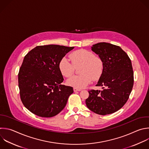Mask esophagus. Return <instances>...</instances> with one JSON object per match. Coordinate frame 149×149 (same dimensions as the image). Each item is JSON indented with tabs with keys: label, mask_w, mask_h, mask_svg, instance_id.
Wrapping results in <instances>:
<instances>
[{
	"label": "esophagus",
	"mask_w": 149,
	"mask_h": 149,
	"mask_svg": "<svg viewBox=\"0 0 149 149\" xmlns=\"http://www.w3.org/2000/svg\"><path fill=\"white\" fill-rule=\"evenodd\" d=\"M81 89H78L77 88H74V92H77V91H80Z\"/></svg>",
	"instance_id": "esophagus-1"
}]
</instances>
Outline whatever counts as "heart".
<instances>
[{
	"mask_svg": "<svg viewBox=\"0 0 149 149\" xmlns=\"http://www.w3.org/2000/svg\"><path fill=\"white\" fill-rule=\"evenodd\" d=\"M71 62L66 57L61 59L58 63L59 70L63 75L69 77L74 72L75 67L82 64L80 70L81 75H74L67 81L68 85L78 89L83 88L93 79L100 78L104 71L102 60L96 57L91 52L80 49L73 52L70 55Z\"/></svg>",
	"mask_w": 149,
	"mask_h": 149,
	"instance_id": "b5f03b06",
	"label": "heart"
}]
</instances>
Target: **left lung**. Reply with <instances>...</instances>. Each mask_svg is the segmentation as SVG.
<instances>
[{"label": "left lung", "mask_w": 149, "mask_h": 149, "mask_svg": "<svg viewBox=\"0 0 149 149\" xmlns=\"http://www.w3.org/2000/svg\"><path fill=\"white\" fill-rule=\"evenodd\" d=\"M104 64V71L96 86L102 90H90L85 101L87 108L95 113H113L126 103L133 86V71L127 54L118 45L99 42L91 47Z\"/></svg>", "instance_id": "left-lung-1"}]
</instances>
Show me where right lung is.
Instances as JSON below:
<instances>
[{"label": "right lung", "mask_w": 149, "mask_h": 149, "mask_svg": "<svg viewBox=\"0 0 149 149\" xmlns=\"http://www.w3.org/2000/svg\"><path fill=\"white\" fill-rule=\"evenodd\" d=\"M74 47L37 46L24 57L18 74L20 98L24 106L42 118L58 114L65 107L73 88L61 85L64 78L58 63Z\"/></svg>", "instance_id": "right-lung-1"}]
</instances>
